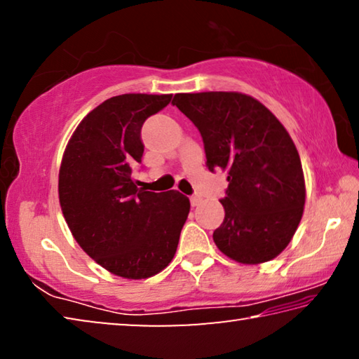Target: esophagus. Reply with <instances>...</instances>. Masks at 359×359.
Listing matches in <instances>:
<instances>
[{
  "mask_svg": "<svg viewBox=\"0 0 359 359\" xmlns=\"http://www.w3.org/2000/svg\"><path fill=\"white\" fill-rule=\"evenodd\" d=\"M201 201H203V198L199 196V194H193V196L190 198V203H191L193 208H196V205L201 204Z\"/></svg>",
  "mask_w": 359,
  "mask_h": 359,
  "instance_id": "esophagus-1",
  "label": "esophagus"
}]
</instances>
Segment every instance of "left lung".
Returning <instances> with one entry per match:
<instances>
[{
  "mask_svg": "<svg viewBox=\"0 0 359 359\" xmlns=\"http://www.w3.org/2000/svg\"><path fill=\"white\" fill-rule=\"evenodd\" d=\"M172 104L201 133L209 171H228L217 247L244 264L276 258L306 203L299 154L287 130L259 101L236 92L179 93Z\"/></svg>",
  "mask_w": 359,
  "mask_h": 359,
  "instance_id": "1",
  "label": "left lung"
}]
</instances>
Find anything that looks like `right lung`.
<instances>
[{
    "label": "right lung",
    "mask_w": 359,
    "mask_h": 359,
    "mask_svg": "<svg viewBox=\"0 0 359 359\" xmlns=\"http://www.w3.org/2000/svg\"><path fill=\"white\" fill-rule=\"evenodd\" d=\"M172 95L106 100L72 135L60 168V204L83 252L115 276L147 278L171 263L190 201L171 190L144 191L131 179L142 161L141 130Z\"/></svg>",
    "instance_id": "1"
}]
</instances>
